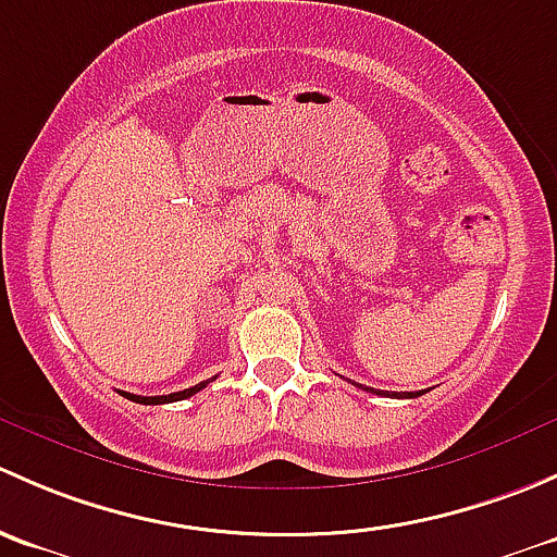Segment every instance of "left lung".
<instances>
[{"mask_svg":"<svg viewBox=\"0 0 557 557\" xmlns=\"http://www.w3.org/2000/svg\"><path fill=\"white\" fill-rule=\"evenodd\" d=\"M367 392L383 394V397H407V399H410V397H421V394H423V392H392V394H388V392H375V388H367Z\"/></svg>","mask_w":557,"mask_h":557,"instance_id":"obj_1","label":"left lung"}]
</instances>
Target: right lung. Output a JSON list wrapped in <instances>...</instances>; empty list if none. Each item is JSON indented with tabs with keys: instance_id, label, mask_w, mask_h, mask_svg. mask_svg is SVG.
<instances>
[{
	"instance_id": "1",
	"label": "right lung",
	"mask_w": 557,
	"mask_h": 557,
	"mask_svg": "<svg viewBox=\"0 0 557 557\" xmlns=\"http://www.w3.org/2000/svg\"><path fill=\"white\" fill-rule=\"evenodd\" d=\"M214 381V377H209V381L198 383V386L193 388H185V392H174V394H163V397H139V394H128V392H120L125 399H131V403H139V405H165V403H180V399H187L193 397V394H198L200 388H206L209 383Z\"/></svg>"
}]
</instances>
